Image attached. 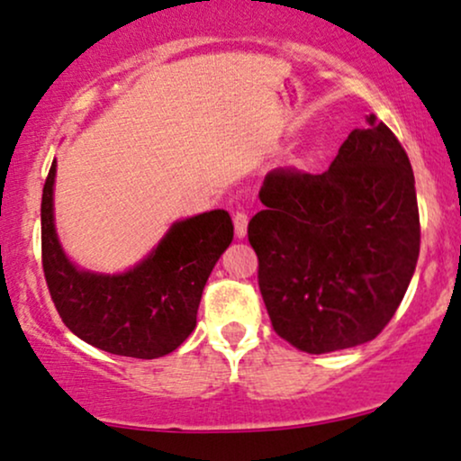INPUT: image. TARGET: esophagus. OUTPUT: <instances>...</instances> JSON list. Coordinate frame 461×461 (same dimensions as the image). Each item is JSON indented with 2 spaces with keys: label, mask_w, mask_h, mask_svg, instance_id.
Returning <instances> with one entry per match:
<instances>
[{
  "label": "esophagus",
  "mask_w": 461,
  "mask_h": 461,
  "mask_svg": "<svg viewBox=\"0 0 461 461\" xmlns=\"http://www.w3.org/2000/svg\"><path fill=\"white\" fill-rule=\"evenodd\" d=\"M247 223H249V216L245 210H236L234 212V230L238 238H245L247 236Z\"/></svg>",
  "instance_id": "esophagus-1"
}]
</instances>
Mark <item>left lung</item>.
Instances as JSON below:
<instances>
[{
  "label": "left lung",
  "instance_id": "left-lung-1",
  "mask_svg": "<svg viewBox=\"0 0 461 461\" xmlns=\"http://www.w3.org/2000/svg\"><path fill=\"white\" fill-rule=\"evenodd\" d=\"M249 221L273 329L301 352L367 343L403 301L420 249L406 149L374 113L324 174L276 167Z\"/></svg>",
  "mask_w": 461,
  "mask_h": 461
}]
</instances>
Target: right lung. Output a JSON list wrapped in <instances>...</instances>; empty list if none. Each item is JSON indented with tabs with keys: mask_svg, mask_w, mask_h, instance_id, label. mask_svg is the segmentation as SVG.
<instances>
[{
	"mask_svg": "<svg viewBox=\"0 0 461 461\" xmlns=\"http://www.w3.org/2000/svg\"><path fill=\"white\" fill-rule=\"evenodd\" d=\"M55 160L42 188V270L68 329L90 346L131 358L174 352L197 324L203 285L230 247L225 210L180 221L140 266L124 275L81 273L68 262L53 227Z\"/></svg>",
	"mask_w": 461,
	"mask_h": 461,
	"instance_id": "1",
	"label": "right lung"
}]
</instances>
